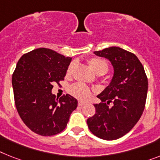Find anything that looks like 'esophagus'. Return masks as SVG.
<instances>
[{
	"label": "esophagus",
	"instance_id": "34e87169",
	"mask_svg": "<svg viewBox=\"0 0 160 160\" xmlns=\"http://www.w3.org/2000/svg\"><path fill=\"white\" fill-rule=\"evenodd\" d=\"M84 105H85V103L82 102V101H79V102H78V106L82 107Z\"/></svg>",
	"mask_w": 160,
	"mask_h": 160
}]
</instances>
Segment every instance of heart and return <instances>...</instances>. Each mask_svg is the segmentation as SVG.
<instances>
[{"mask_svg":"<svg viewBox=\"0 0 160 160\" xmlns=\"http://www.w3.org/2000/svg\"><path fill=\"white\" fill-rule=\"evenodd\" d=\"M90 67L92 69L96 72V74L103 75L106 73L109 68V64L105 61V59H101V58L93 57L88 60ZM74 67V63L69 64L67 70V74L69 75L72 72V68ZM70 93L76 98L80 99V100H87L89 98L91 95V91L89 88L82 83H76L72 85L70 88Z\"/></svg>","mask_w":160,"mask_h":160,"instance_id":"b5f03b06","label":"heart"}]
</instances>
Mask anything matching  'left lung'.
Masks as SVG:
<instances>
[{"mask_svg":"<svg viewBox=\"0 0 160 160\" xmlns=\"http://www.w3.org/2000/svg\"><path fill=\"white\" fill-rule=\"evenodd\" d=\"M94 53L109 59L113 75L109 86L97 96L101 102L95 104L96 113L87 122L90 131L99 138L118 139L130 132L141 118L148 80L142 63L129 51L111 47Z\"/></svg>","mask_w":160,"mask_h":160,"instance_id":"1","label":"left lung"}]
</instances>
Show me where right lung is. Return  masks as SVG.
Returning <instances> with one entry per match:
<instances>
[{"label": "right lung", "instance_id": "obj_1", "mask_svg": "<svg viewBox=\"0 0 160 160\" xmlns=\"http://www.w3.org/2000/svg\"><path fill=\"white\" fill-rule=\"evenodd\" d=\"M72 58L38 48L19 59L12 76L17 111L25 125L41 136H53L67 126L78 101L70 95L58 100L53 83L64 80Z\"/></svg>", "mask_w": 160, "mask_h": 160}]
</instances>
